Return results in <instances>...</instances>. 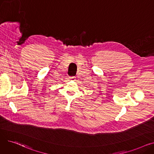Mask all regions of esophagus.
I'll return each instance as SVG.
<instances>
[{
    "label": "esophagus",
    "instance_id": "esophagus-1",
    "mask_svg": "<svg viewBox=\"0 0 154 154\" xmlns=\"http://www.w3.org/2000/svg\"><path fill=\"white\" fill-rule=\"evenodd\" d=\"M70 79L71 80H73V81H74V80H75V76H72V77H70Z\"/></svg>",
    "mask_w": 154,
    "mask_h": 154
}]
</instances>
